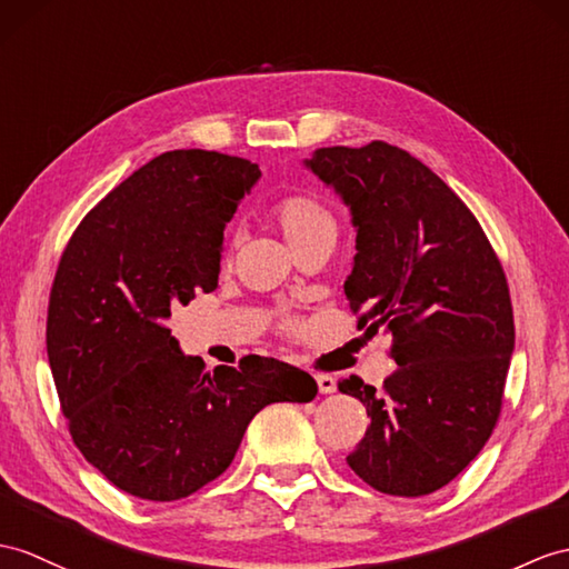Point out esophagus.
<instances>
[{"label": "esophagus", "mask_w": 569, "mask_h": 569, "mask_svg": "<svg viewBox=\"0 0 569 569\" xmlns=\"http://www.w3.org/2000/svg\"><path fill=\"white\" fill-rule=\"evenodd\" d=\"M316 383H318V391H321L323 396H328V393H336V389H338V381L332 379V377H328V373H318V377H316Z\"/></svg>", "instance_id": "esophagus-1"}]
</instances>
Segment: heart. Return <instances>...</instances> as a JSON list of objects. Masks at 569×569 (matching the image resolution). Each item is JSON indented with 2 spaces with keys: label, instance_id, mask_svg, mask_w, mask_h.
Masks as SVG:
<instances>
[{
  "label": "heart",
  "instance_id": "b5f03b06",
  "mask_svg": "<svg viewBox=\"0 0 569 569\" xmlns=\"http://www.w3.org/2000/svg\"><path fill=\"white\" fill-rule=\"evenodd\" d=\"M270 219L292 248L338 237L336 214L330 212V207L323 200L307 196V192L274 202Z\"/></svg>",
  "mask_w": 569,
  "mask_h": 569
}]
</instances>
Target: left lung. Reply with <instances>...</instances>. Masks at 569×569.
<instances>
[{
  "instance_id": "left-lung-1",
  "label": "left lung",
  "mask_w": 569,
  "mask_h": 569,
  "mask_svg": "<svg viewBox=\"0 0 569 569\" xmlns=\"http://www.w3.org/2000/svg\"><path fill=\"white\" fill-rule=\"evenodd\" d=\"M303 166L350 210L345 297L359 328L393 336L398 365L383 391L338 383L371 420L348 463L379 492L429 495L476 459L500 415L515 350L502 266L459 196L408 151L323 147Z\"/></svg>"
}]
</instances>
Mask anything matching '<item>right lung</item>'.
Listing matches in <instances>:
<instances>
[{
    "mask_svg": "<svg viewBox=\"0 0 569 569\" xmlns=\"http://www.w3.org/2000/svg\"><path fill=\"white\" fill-rule=\"evenodd\" d=\"M260 169L204 149L163 151L110 190L67 243L48 309V359L69 435L116 488L151 502L224 473L248 422L318 386L248 355L204 371L166 326L214 292L224 229Z\"/></svg>",
    "mask_w": 569,
    "mask_h": 569,
    "instance_id": "add662e5",
    "label": "right lung"
}]
</instances>
